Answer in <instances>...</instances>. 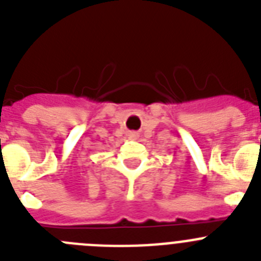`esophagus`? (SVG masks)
I'll return each instance as SVG.
<instances>
[{
	"label": "esophagus",
	"instance_id": "esophagus-1",
	"mask_svg": "<svg viewBox=\"0 0 261 261\" xmlns=\"http://www.w3.org/2000/svg\"><path fill=\"white\" fill-rule=\"evenodd\" d=\"M128 138H129V140H137L138 133L137 132H129L128 133Z\"/></svg>",
	"mask_w": 261,
	"mask_h": 261
}]
</instances>
